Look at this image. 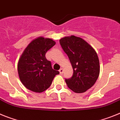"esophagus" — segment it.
I'll return each mask as SVG.
<instances>
[{"label": "esophagus", "instance_id": "34e87169", "mask_svg": "<svg viewBox=\"0 0 120 120\" xmlns=\"http://www.w3.org/2000/svg\"><path fill=\"white\" fill-rule=\"evenodd\" d=\"M59 72H60V73L61 74H62L63 73V68L60 69V70H59Z\"/></svg>", "mask_w": 120, "mask_h": 120}]
</instances>
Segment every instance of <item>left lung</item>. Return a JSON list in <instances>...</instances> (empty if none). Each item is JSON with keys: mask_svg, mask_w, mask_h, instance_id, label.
I'll return each mask as SVG.
<instances>
[{"mask_svg": "<svg viewBox=\"0 0 120 120\" xmlns=\"http://www.w3.org/2000/svg\"><path fill=\"white\" fill-rule=\"evenodd\" d=\"M60 43L72 66L73 75L65 82L75 93H83L94 85L100 74L97 54L83 38L75 35L61 38Z\"/></svg>", "mask_w": 120, "mask_h": 120, "instance_id": "obj_1", "label": "left lung"}]
</instances>
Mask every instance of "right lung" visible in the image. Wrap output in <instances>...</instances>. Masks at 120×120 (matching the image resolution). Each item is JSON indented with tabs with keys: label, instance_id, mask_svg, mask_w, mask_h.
I'll return each instance as SVG.
<instances>
[{
	"label": "right lung",
	"instance_id": "right-lung-1",
	"mask_svg": "<svg viewBox=\"0 0 120 120\" xmlns=\"http://www.w3.org/2000/svg\"><path fill=\"white\" fill-rule=\"evenodd\" d=\"M56 41L38 37L31 41L19 59L17 70L19 79L25 87L40 93L49 88L58 71L52 68L51 63L45 57Z\"/></svg>",
	"mask_w": 120,
	"mask_h": 120
}]
</instances>
